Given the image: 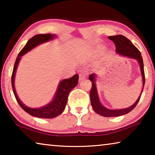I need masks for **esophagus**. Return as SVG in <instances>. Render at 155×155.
<instances>
[{"label": "esophagus", "instance_id": "esophagus-1", "mask_svg": "<svg viewBox=\"0 0 155 155\" xmlns=\"http://www.w3.org/2000/svg\"><path fill=\"white\" fill-rule=\"evenodd\" d=\"M86 78V74L85 72H81L79 74V82L84 81Z\"/></svg>", "mask_w": 155, "mask_h": 155}]
</instances>
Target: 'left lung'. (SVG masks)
<instances>
[{
	"instance_id": "obj_1",
	"label": "left lung",
	"mask_w": 155,
	"mask_h": 155,
	"mask_svg": "<svg viewBox=\"0 0 155 155\" xmlns=\"http://www.w3.org/2000/svg\"><path fill=\"white\" fill-rule=\"evenodd\" d=\"M108 38L114 41V43L115 44V47H116L115 51H116L117 54H118L120 56L137 60L139 65H140L141 74V77H142V90H141L140 95L138 97L137 101H135V103L133 105L128 107V108L121 109H110L103 105V104L101 103V101H100L96 83L97 74L94 73V74H91L89 76V79L91 81V84H92V87H91L90 91V101L94 111L96 114L101 115L103 117H117L125 115L130 112L137 105L140 99L141 93L143 91L144 83H145V75H144L142 57H141L140 51L133 45V43L128 39L121 35L109 36Z\"/></svg>"
}]
</instances>
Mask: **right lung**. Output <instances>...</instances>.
<instances>
[{"mask_svg":"<svg viewBox=\"0 0 155 155\" xmlns=\"http://www.w3.org/2000/svg\"><path fill=\"white\" fill-rule=\"evenodd\" d=\"M57 38V35L54 34H38L33 36L27 41L22 51L20 52L15 60L14 70H13L12 76V85L13 91L15 95L16 101L20 104L23 110L28 113V114L34 117H40V118H54L58 116L64 111L66 106L68 94L73 88H74L78 84V75L74 74L72 77L70 78L63 79L59 83L58 87L56 90L55 94L52 101L46 105L40 108H31V107L26 106L25 104L22 103L20 98H18L15 88V77L16 70L19 64L22 56L25 55L26 53L29 52L31 50L35 48L36 46L40 45L41 44L48 42V41L54 40Z\"/></svg>","mask_w":155,"mask_h":155,"instance_id":"add662e5","label":"right lung"}]
</instances>
